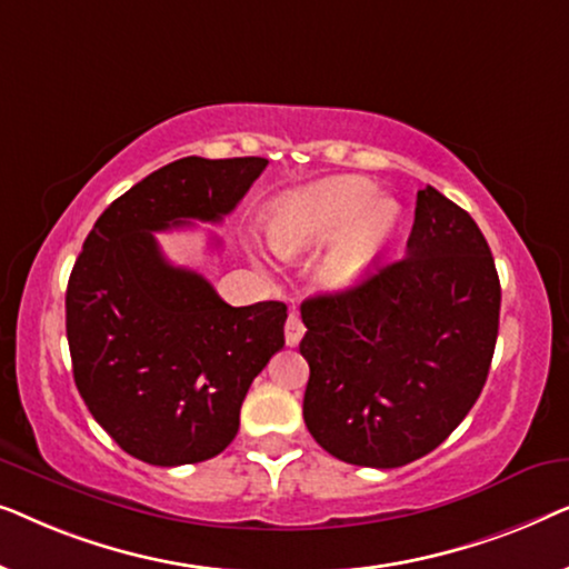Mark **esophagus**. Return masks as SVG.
Segmentation results:
<instances>
[{
    "label": "esophagus",
    "instance_id": "esophagus-1",
    "mask_svg": "<svg viewBox=\"0 0 569 569\" xmlns=\"http://www.w3.org/2000/svg\"><path fill=\"white\" fill-rule=\"evenodd\" d=\"M302 333H306V326H302V321H300V313H295V310H292V313L287 316V323H284V339H287V345H290V347L300 345Z\"/></svg>",
    "mask_w": 569,
    "mask_h": 569
}]
</instances>
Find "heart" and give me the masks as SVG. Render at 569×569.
Segmentation results:
<instances>
[{
    "label": "heart",
    "mask_w": 569,
    "mask_h": 569,
    "mask_svg": "<svg viewBox=\"0 0 569 569\" xmlns=\"http://www.w3.org/2000/svg\"><path fill=\"white\" fill-rule=\"evenodd\" d=\"M399 224V204L380 199L370 181L331 178L277 199L269 236L282 256L313 251L333 240L318 267V282L326 290H349L370 274Z\"/></svg>",
    "instance_id": "b5f03b06"
}]
</instances>
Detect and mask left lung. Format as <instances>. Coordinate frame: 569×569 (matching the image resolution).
Masks as SVG:
<instances>
[{"mask_svg":"<svg viewBox=\"0 0 569 569\" xmlns=\"http://www.w3.org/2000/svg\"><path fill=\"white\" fill-rule=\"evenodd\" d=\"M500 277L469 212L417 191L407 256L300 306L310 365L302 417L326 453L396 469L440 446L485 388Z\"/></svg>","mask_w":569,"mask_h":569,"instance_id":"left-lung-1","label":"left lung"}]
</instances>
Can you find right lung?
Masks as SVG:
<instances>
[{
	"instance_id": "right-lung-1",
	"label": "right lung",
	"mask_w": 569,
	"mask_h": 569,
	"mask_svg": "<svg viewBox=\"0 0 569 569\" xmlns=\"http://www.w3.org/2000/svg\"><path fill=\"white\" fill-rule=\"evenodd\" d=\"M267 162H170L116 199L77 256L67 284L77 391L139 461L183 466L222 453L253 378L284 347V302L232 308L154 240L186 220L220 222Z\"/></svg>"
}]
</instances>
